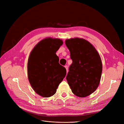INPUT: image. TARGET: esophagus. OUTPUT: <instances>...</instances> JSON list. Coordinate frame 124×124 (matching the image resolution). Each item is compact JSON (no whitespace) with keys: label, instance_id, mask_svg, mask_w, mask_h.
<instances>
[{"label":"esophagus","instance_id":"1","mask_svg":"<svg viewBox=\"0 0 124 124\" xmlns=\"http://www.w3.org/2000/svg\"><path fill=\"white\" fill-rule=\"evenodd\" d=\"M65 68L66 69V70H67V73H68V66H65Z\"/></svg>","mask_w":124,"mask_h":124}]
</instances>
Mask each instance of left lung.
<instances>
[{"label": "left lung", "mask_w": 124, "mask_h": 124, "mask_svg": "<svg viewBox=\"0 0 124 124\" xmlns=\"http://www.w3.org/2000/svg\"><path fill=\"white\" fill-rule=\"evenodd\" d=\"M65 44L72 60L66 80L74 95L86 97L99 85L102 71L100 56L95 47L84 39H66Z\"/></svg>", "instance_id": "8db88e82"}]
</instances>
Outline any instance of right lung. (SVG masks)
<instances>
[{
  "label": "right lung",
  "mask_w": 124,
  "mask_h": 124,
  "mask_svg": "<svg viewBox=\"0 0 124 124\" xmlns=\"http://www.w3.org/2000/svg\"><path fill=\"white\" fill-rule=\"evenodd\" d=\"M63 44L62 40L51 37L41 40L30 53L27 74L34 91L44 98L54 95L66 75V69L59 63L56 52Z\"/></svg>",
  "instance_id": "add662e5"
}]
</instances>
